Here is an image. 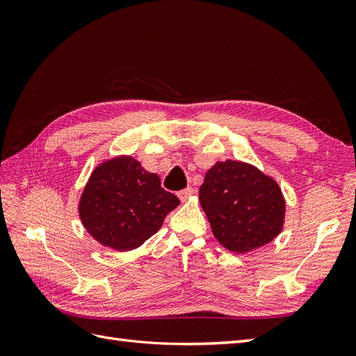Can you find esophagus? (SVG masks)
<instances>
[{"mask_svg":"<svg viewBox=\"0 0 356 356\" xmlns=\"http://www.w3.org/2000/svg\"><path fill=\"white\" fill-rule=\"evenodd\" d=\"M193 195H195V190H193L191 187H187V188L181 190V191L178 193V197H179L182 202H186V200H188Z\"/></svg>","mask_w":356,"mask_h":356,"instance_id":"1","label":"esophagus"}]
</instances>
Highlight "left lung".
Returning a JSON list of instances; mask_svg holds the SVG:
<instances>
[{
	"mask_svg": "<svg viewBox=\"0 0 356 356\" xmlns=\"http://www.w3.org/2000/svg\"><path fill=\"white\" fill-rule=\"evenodd\" d=\"M199 202L215 239L234 254L270 243L284 229L286 202L281 187L246 161L224 160L208 169Z\"/></svg>",
	"mask_w": 356,
	"mask_h": 356,
	"instance_id": "1",
	"label": "left lung"
}]
</instances>
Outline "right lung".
<instances>
[{"instance_id": "right-lung-1", "label": "right lung", "mask_w": 356, "mask_h": 356, "mask_svg": "<svg viewBox=\"0 0 356 356\" xmlns=\"http://www.w3.org/2000/svg\"><path fill=\"white\" fill-rule=\"evenodd\" d=\"M179 199L160 187L157 174L126 154L96 166L79 200L83 227L102 246L134 251L161 227Z\"/></svg>"}]
</instances>
